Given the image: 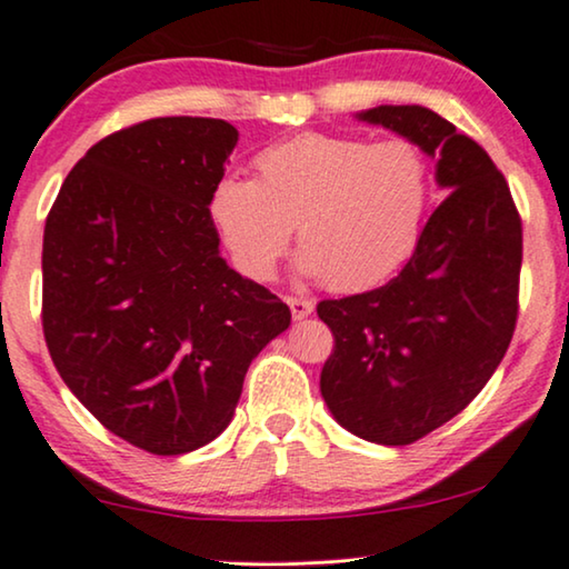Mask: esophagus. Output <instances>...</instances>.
Wrapping results in <instances>:
<instances>
[{
  "label": "esophagus",
  "mask_w": 569,
  "mask_h": 569,
  "mask_svg": "<svg viewBox=\"0 0 569 569\" xmlns=\"http://www.w3.org/2000/svg\"><path fill=\"white\" fill-rule=\"evenodd\" d=\"M288 307H291V317L293 319H307L309 313L313 311V301L303 299V296H288L286 299Z\"/></svg>",
  "instance_id": "esophagus-1"
}]
</instances>
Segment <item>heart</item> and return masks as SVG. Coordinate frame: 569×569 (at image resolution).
<instances>
[{"instance_id": "b5f03b06", "label": "heart", "mask_w": 569, "mask_h": 569, "mask_svg": "<svg viewBox=\"0 0 569 569\" xmlns=\"http://www.w3.org/2000/svg\"><path fill=\"white\" fill-rule=\"evenodd\" d=\"M256 178L224 176L209 211L234 266L276 273L296 227L299 268L335 291H362L417 250L435 178L417 142L301 132L256 156Z\"/></svg>"}]
</instances>
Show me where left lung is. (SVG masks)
Returning <instances> with one entry per match:
<instances>
[{
    "label": "left lung",
    "instance_id": "left-lung-1",
    "mask_svg": "<svg viewBox=\"0 0 569 569\" xmlns=\"http://www.w3.org/2000/svg\"><path fill=\"white\" fill-rule=\"evenodd\" d=\"M358 120L437 158L449 191L393 281L317 307L335 335L319 380L332 417L401 447L457 417L501 366L519 317L521 217L488 152L445 117L383 104Z\"/></svg>",
    "mask_w": 569,
    "mask_h": 569
}]
</instances>
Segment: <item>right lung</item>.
Instances as JSON below:
<instances>
[{"mask_svg":"<svg viewBox=\"0 0 569 569\" xmlns=\"http://www.w3.org/2000/svg\"><path fill=\"white\" fill-rule=\"evenodd\" d=\"M237 130L156 117L73 166L42 234V335L71 393L124 442L193 452L232 421L291 311L219 256L209 211Z\"/></svg>","mask_w":569,"mask_h":569,"instance_id":"add662e5","label":"right lung"}]
</instances>
